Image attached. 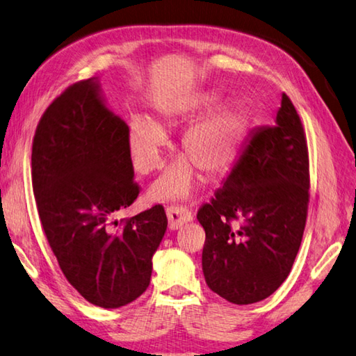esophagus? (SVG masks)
I'll return each mask as SVG.
<instances>
[{"label":"esophagus","instance_id":"34e87169","mask_svg":"<svg viewBox=\"0 0 356 356\" xmlns=\"http://www.w3.org/2000/svg\"><path fill=\"white\" fill-rule=\"evenodd\" d=\"M166 213H168V220H169V228H171V229H177V228L182 227V225L188 223V222H191V220H193L191 212L182 204L168 206Z\"/></svg>","mask_w":356,"mask_h":356}]
</instances>
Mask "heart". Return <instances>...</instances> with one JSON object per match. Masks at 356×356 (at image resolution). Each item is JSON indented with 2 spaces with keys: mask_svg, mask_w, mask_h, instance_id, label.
<instances>
[{
  "mask_svg": "<svg viewBox=\"0 0 356 356\" xmlns=\"http://www.w3.org/2000/svg\"><path fill=\"white\" fill-rule=\"evenodd\" d=\"M171 118H165V125ZM163 127V125H161ZM249 117L239 106H227L201 118L184 133L180 149L187 160H179L152 187L155 200L187 198L196 184V168L209 176L223 172L244 143ZM166 136L147 118H133L129 125V149L134 165L143 174L156 171L163 163Z\"/></svg>",
  "mask_w": 356,
  "mask_h": 356,
  "instance_id": "heart-1",
  "label": "heart"
}]
</instances>
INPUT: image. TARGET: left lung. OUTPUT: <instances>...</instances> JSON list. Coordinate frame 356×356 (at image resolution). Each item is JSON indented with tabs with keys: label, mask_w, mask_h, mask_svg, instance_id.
Listing matches in <instances>:
<instances>
[{
	"label": "left lung",
	"mask_w": 356,
	"mask_h": 356,
	"mask_svg": "<svg viewBox=\"0 0 356 356\" xmlns=\"http://www.w3.org/2000/svg\"><path fill=\"white\" fill-rule=\"evenodd\" d=\"M309 152L301 118L284 93L274 127L249 140L198 220L202 273L233 304H253L284 284L300 250L309 206Z\"/></svg>",
	"instance_id": "left-lung-1"
}]
</instances>
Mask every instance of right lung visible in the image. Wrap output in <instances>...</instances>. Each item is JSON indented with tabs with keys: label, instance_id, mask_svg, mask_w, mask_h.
Instances as JSON below:
<instances>
[{
	"label": "right lung",
	"instance_id": "1",
	"mask_svg": "<svg viewBox=\"0 0 356 356\" xmlns=\"http://www.w3.org/2000/svg\"><path fill=\"white\" fill-rule=\"evenodd\" d=\"M133 176L128 125L104 106L95 79L72 83L38 123L31 180L61 273L104 309L127 306L147 290L168 227L161 204L114 220L138 198Z\"/></svg>",
	"mask_w": 356,
	"mask_h": 356
}]
</instances>
